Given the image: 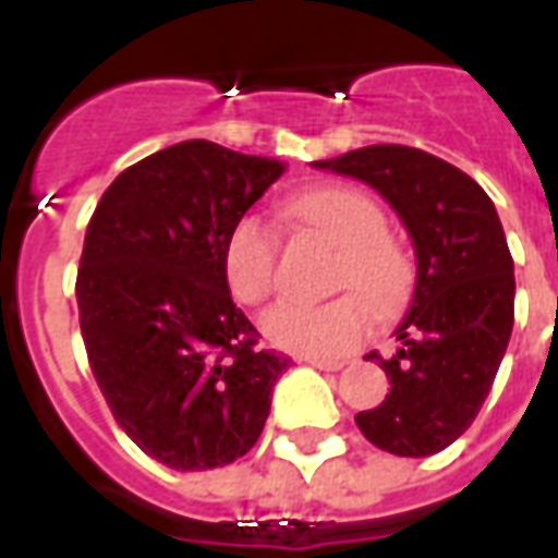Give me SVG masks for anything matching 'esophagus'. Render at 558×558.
Wrapping results in <instances>:
<instances>
[{
	"label": "esophagus",
	"mask_w": 558,
	"mask_h": 558,
	"mask_svg": "<svg viewBox=\"0 0 558 558\" xmlns=\"http://www.w3.org/2000/svg\"><path fill=\"white\" fill-rule=\"evenodd\" d=\"M306 363L320 368V372H341L344 368V360H324V356H306Z\"/></svg>",
	"instance_id": "esophagus-1"
}]
</instances>
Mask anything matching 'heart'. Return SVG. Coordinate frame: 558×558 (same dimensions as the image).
<instances>
[{"label": "heart", "mask_w": 558, "mask_h": 558, "mask_svg": "<svg viewBox=\"0 0 558 558\" xmlns=\"http://www.w3.org/2000/svg\"><path fill=\"white\" fill-rule=\"evenodd\" d=\"M288 217L339 252L332 291H353L320 306L279 303L262 318L264 336L300 356H344L372 332V308L396 315L413 294L416 264L408 246L386 231L384 207L351 186H324L294 195ZM279 238L255 214L240 217L229 231L222 264L231 294L243 306H262L279 282ZM369 300L365 304L362 296Z\"/></svg>", "instance_id": "obj_1"}]
</instances>
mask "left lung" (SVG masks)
Segmentation results:
<instances>
[{"label":"left lung","instance_id":"1","mask_svg":"<svg viewBox=\"0 0 558 558\" xmlns=\"http://www.w3.org/2000/svg\"><path fill=\"white\" fill-rule=\"evenodd\" d=\"M315 166L372 184L416 246L401 348L392 360L372 353L392 389L356 413V428L398 458L437 454L478 416L514 327V262L494 202L458 166L408 145H368Z\"/></svg>","mask_w":558,"mask_h":558}]
</instances>
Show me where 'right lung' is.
I'll use <instances>...</instances> for the list:
<instances>
[{"label":"right lung","mask_w":558,"mask_h":558,"mask_svg":"<svg viewBox=\"0 0 558 558\" xmlns=\"http://www.w3.org/2000/svg\"><path fill=\"white\" fill-rule=\"evenodd\" d=\"M284 172L190 140L100 195L76 270L85 353L112 416L172 470H214L258 442L291 356L262 348L226 282L231 226Z\"/></svg>","instance_id":"obj_1"}]
</instances>
